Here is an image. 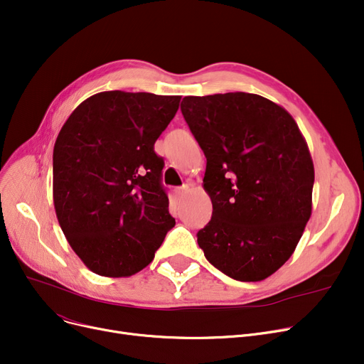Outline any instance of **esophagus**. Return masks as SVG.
<instances>
[{"mask_svg":"<svg viewBox=\"0 0 364 364\" xmlns=\"http://www.w3.org/2000/svg\"><path fill=\"white\" fill-rule=\"evenodd\" d=\"M187 190H188V186H183V187H178V188H176V196H177L178 199H181V198L186 195Z\"/></svg>","mask_w":364,"mask_h":364,"instance_id":"34e87169","label":"esophagus"}]
</instances>
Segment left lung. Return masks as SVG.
<instances>
[{
    "label": "left lung",
    "instance_id": "obj_1",
    "mask_svg": "<svg viewBox=\"0 0 364 364\" xmlns=\"http://www.w3.org/2000/svg\"><path fill=\"white\" fill-rule=\"evenodd\" d=\"M181 112L206 158L213 218L198 233L206 259L240 282L270 277L311 217L307 141L288 110L258 94L187 95Z\"/></svg>",
    "mask_w": 364,
    "mask_h": 364
}]
</instances>
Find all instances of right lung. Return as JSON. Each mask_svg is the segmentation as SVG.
<instances>
[{"instance_id": "obj_1", "label": "right lung", "mask_w": 364, "mask_h": 364, "mask_svg": "<svg viewBox=\"0 0 364 364\" xmlns=\"http://www.w3.org/2000/svg\"><path fill=\"white\" fill-rule=\"evenodd\" d=\"M181 95L103 91L76 107L53 150V202L73 252L103 277L147 267L176 225L153 146Z\"/></svg>"}]
</instances>
